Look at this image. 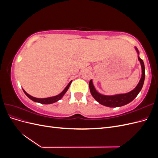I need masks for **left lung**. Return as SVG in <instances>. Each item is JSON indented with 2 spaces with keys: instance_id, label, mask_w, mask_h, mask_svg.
Wrapping results in <instances>:
<instances>
[{
  "instance_id": "left-lung-1",
  "label": "left lung",
  "mask_w": 158,
  "mask_h": 158,
  "mask_svg": "<svg viewBox=\"0 0 158 158\" xmlns=\"http://www.w3.org/2000/svg\"><path fill=\"white\" fill-rule=\"evenodd\" d=\"M135 49L138 53V60L140 61V64H141L142 76L139 82H138L136 88L134 89H132V91H131L130 92H128L127 94L113 95H103L98 92L97 90L95 89L94 85L93 84L92 80H91L89 81V87L91 94H92L93 98L100 104L109 107H121L131 102L140 92V90L142 88L143 84H144V79H145V67H144V62H143V60L140 58L139 56V51H138V49L136 47H135Z\"/></svg>"
}]
</instances>
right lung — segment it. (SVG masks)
<instances>
[{
    "label": "right lung",
    "instance_id": "1",
    "mask_svg": "<svg viewBox=\"0 0 158 158\" xmlns=\"http://www.w3.org/2000/svg\"><path fill=\"white\" fill-rule=\"evenodd\" d=\"M71 82H72V80L69 82V84L67 85H66V87L64 88V89L63 91V92H62L60 94H59V95H55V96H52V97H50V98H34V97L31 96V95L28 94L24 89H22L23 91V92H24V94L30 99H31L32 101L35 102H37V103H42V104H51V103H53L58 102L59 100H60L64 96V95L65 94V93L67 92V90L69 89Z\"/></svg>",
    "mask_w": 158,
    "mask_h": 158
}]
</instances>
